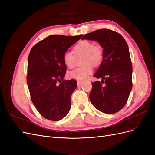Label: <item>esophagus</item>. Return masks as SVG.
Segmentation results:
<instances>
[{
  "mask_svg": "<svg viewBox=\"0 0 155 155\" xmlns=\"http://www.w3.org/2000/svg\"><path fill=\"white\" fill-rule=\"evenodd\" d=\"M77 83H78V86L79 87V86H81L82 85L83 81H78Z\"/></svg>",
  "mask_w": 155,
  "mask_h": 155,
  "instance_id": "34e87169",
  "label": "esophagus"
}]
</instances>
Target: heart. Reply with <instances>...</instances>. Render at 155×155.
I'll return each instance as SVG.
<instances>
[{
    "mask_svg": "<svg viewBox=\"0 0 155 155\" xmlns=\"http://www.w3.org/2000/svg\"><path fill=\"white\" fill-rule=\"evenodd\" d=\"M73 52L67 51L63 56L64 64L68 68H72L76 65L77 58L83 56V67L76 68L69 72L68 76L70 78L82 81L85 80L92 72L93 66L100 65L104 59V51L100 45H94L92 42L87 40H82L74 46Z\"/></svg>",
    "mask_w": 155,
    "mask_h": 155,
    "instance_id": "heart-1",
    "label": "heart"
}]
</instances>
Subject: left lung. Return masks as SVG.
I'll return each instance as SVG.
<instances>
[{
  "mask_svg": "<svg viewBox=\"0 0 155 155\" xmlns=\"http://www.w3.org/2000/svg\"><path fill=\"white\" fill-rule=\"evenodd\" d=\"M99 42L104 59L94 76L101 81L92 83L90 100L97 110L112 114L127 104L133 87V67L128 45L119 33L100 29L84 35L81 39Z\"/></svg>",
  "mask_w": 155,
  "mask_h": 155,
  "instance_id": "1",
  "label": "left lung"
}]
</instances>
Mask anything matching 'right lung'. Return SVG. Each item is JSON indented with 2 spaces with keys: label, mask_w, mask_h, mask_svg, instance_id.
Wrapping results in <instances>:
<instances>
[{
  "label": "right lung",
  "mask_w": 155,
  "mask_h": 155,
  "mask_svg": "<svg viewBox=\"0 0 155 155\" xmlns=\"http://www.w3.org/2000/svg\"><path fill=\"white\" fill-rule=\"evenodd\" d=\"M83 35H51L35 44L28 59L27 84L31 100L45 118L59 121L71 107L70 96L77 87L75 79L64 80V52Z\"/></svg>",
  "instance_id": "1"
}]
</instances>
